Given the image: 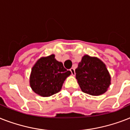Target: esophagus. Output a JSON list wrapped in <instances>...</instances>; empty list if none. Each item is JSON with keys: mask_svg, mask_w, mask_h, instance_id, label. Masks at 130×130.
I'll use <instances>...</instances> for the list:
<instances>
[{"mask_svg": "<svg viewBox=\"0 0 130 130\" xmlns=\"http://www.w3.org/2000/svg\"><path fill=\"white\" fill-rule=\"evenodd\" d=\"M70 71L72 75H75V69L73 68H71L70 69Z\"/></svg>", "mask_w": 130, "mask_h": 130, "instance_id": "1", "label": "esophagus"}]
</instances>
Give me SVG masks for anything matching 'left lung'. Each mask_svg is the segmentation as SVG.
I'll return each instance as SVG.
<instances>
[{"instance_id":"1","label":"left lung","mask_w":130,"mask_h":130,"mask_svg":"<svg viewBox=\"0 0 130 130\" xmlns=\"http://www.w3.org/2000/svg\"><path fill=\"white\" fill-rule=\"evenodd\" d=\"M75 77L83 92L100 95L107 91L111 77L105 64L98 58L83 57L75 69Z\"/></svg>"}]
</instances>
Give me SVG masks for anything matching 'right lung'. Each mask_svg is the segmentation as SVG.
<instances>
[{"label":"right lung","mask_w":130,"mask_h":130,"mask_svg":"<svg viewBox=\"0 0 130 130\" xmlns=\"http://www.w3.org/2000/svg\"><path fill=\"white\" fill-rule=\"evenodd\" d=\"M71 71L63 67L54 55L38 60L32 69L30 85L34 92L43 97L54 95L61 90L63 82Z\"/></svg>","instance_id":"obj_1"}]
</instances>
